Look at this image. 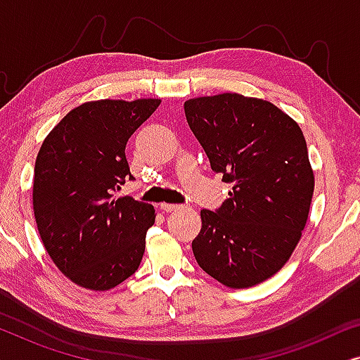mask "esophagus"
Here are the masks:
<instances>
[{"mask_svg": "<svg viewBox=\"0 0 360 360\" xmlns=\"http://www.w3.org/2000/svg\"><path fill=\"white\" fill-rule=\"evenodd\" d=\"M180 206L179 205H174V203H162L160 205V210L165 211V213H170V211H176Z\"/></svg>", "mask_w": 360, "mask_h": 360, "instance_id": "obj_1", "label": "esophagus"}]
</instances>
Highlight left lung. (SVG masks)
Listing matches in <instances>:
<instances>
[{"label":"left lung","instance_id":"obj_1","mask_svg":"<svg viewBox=\"0 0 360 360\" xmlns=\"http://www.w3.org/2000/svg\"><path fill=\"white\" fill-rule=\"evenodd\" d=\"M185 116L229 198L201 211L191 243L201 269L231 288L278 272L297 248L314 190L300 126L272 103L238 93L185 101Z\"/></svg>","mask_w":360,"mask_h":360}]
</instances>
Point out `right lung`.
<instances>
[{
	"mask_svg": "<svg viewBox=\"0 0 360 360\" xmlns=\"http://www.w3.org/2000/svg\"><path fill=\"white\" fill-rule=\"evenodd\" d=\"M160 100L88 101L49 132L34 167L39 234L58 270L83 288L105 292L139 267L154 206L115 200L131 176L126 144Z\"/></svg>",
	"mask_w": 360,
	"mask_h": 360,
	"instance_id": "1",
	"label": "right lung"
}]
</instances>
